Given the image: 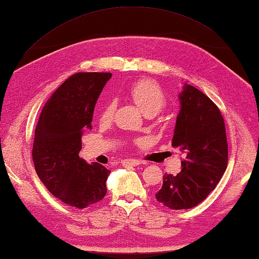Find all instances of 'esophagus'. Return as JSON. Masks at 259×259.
Instances as JSON below:
<instances>
[{"label": "esophagus", "mask_w": 259, "mask_h": 259, "mask_svg": "<svg viewBox=\"0 0 259 259\" xmlns=\"http://www.w3.org/2000/svg\"><path fill=\"white\" fill-rule=\"evenodd\" d=\"M121 163H122V166L124 167H135L140 164V161L137 160V159H124Z\"/></svg>", "instance_id": "obj_1"}]
</instances>
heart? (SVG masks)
Wrapping results in <instances>:
<instances>
[{"instance_id": "b5f03b06", "label": "heart", "mask_w": 259, "mask_h": 259, "mask_svg": "<svg viewBox=\"0 0 259 259\" xmlns=\"http://www.w3.org/2000/svg\"><path fill=\"white\" fill-rule=\"evenodd\" d=\"M126 93L131 98V100L148 115L161 111L167 104V96L161 87L157 82L149 79L135 82L128 88ZM114 111L115 102L113 100H109L102 107L99 119L101 122H109L112 120Z\"/></svg>"}]
</instances>
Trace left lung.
Segmentation results:
<instances>
[{
	"instance_id": "obj_1",
	"label": "left lung",
	"mask_w": 259,
	"mask_h": 259,
	"mask_svg": "<svg viewBox=\"0 0 259 259\" xmlns=\"http://www.w3.org/2000/svg\"><path fill=\"white\" fill-rule=\"evenodd\" d=\"M171 146L183 155L179 174H164L156 199L172 209L199 205L216 188L228 162V145L221 110L205 93L185 84Z\"/></svg>"
}]
</instances>
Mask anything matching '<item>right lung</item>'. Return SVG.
<instances>
[{
    "label": "right lung",
    "instance_id": "right-lung-1",
    "mask_svg": "<svg viewBox=\"0 0 259 259\" xmlns=\"http://www.w3.org/2000/svg\"><path fill=\"white\" fill-rule=\"evenodd\" d=\"M110 72H79L60 85L43 107L32 157L38 178L65 205L83 209L107 194L109 170L79 157L81 136L92 129L99 96Z\"/></svg>",
    "mask_w": 259,
    "mask_h": 259
}]
</instances>
